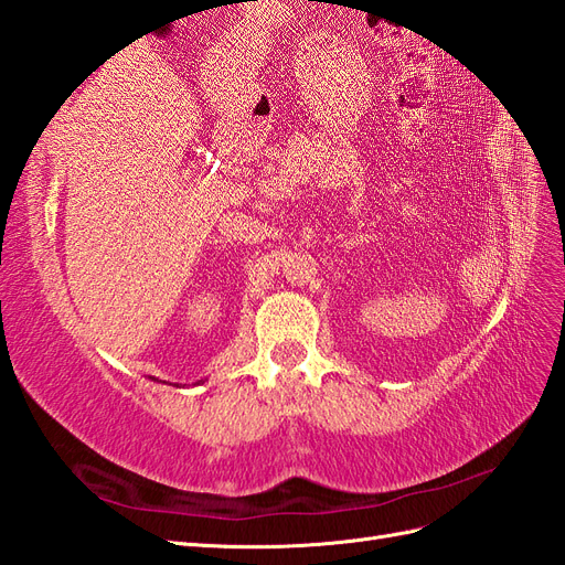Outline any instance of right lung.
<instances>
[{
    "label": "right lung",
    "instance_id": "1",
    "mask_svg": "<svg viewBox=\"0 0 565 565\" xmlns=\"http://www.w3.org/2000/svg\"><path fill=\"white\" fill-rule=\"evenodd\" d=\"M150 380H156V377H150ZM195 384H204V380H198ZM174 386H179V384H174ZM183 386H185V384H183Z\"/></svg>",
    "mask_w": 565,
    "mask_h": 565
}]
</instances>
